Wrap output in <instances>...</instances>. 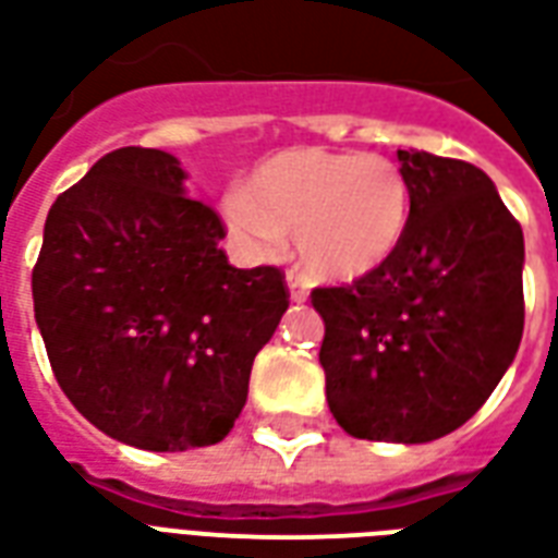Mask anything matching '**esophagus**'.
I'll use <instances>...</instances> for the list:
<instances>
[{"label": "esophagus", "mask_w": 558, "mask_h": 558, "mask_svg": "<svg viewBox=\"0 0 558 558\" xmlns=\"http://www.w3.org/2000/svg\"><path fill=\"white\" fill-rule=\"evenodd\" d=\"M287 290H290L292 301H304L307 299V287L301 283L299 275H287Z\"/></svg>", "instance_id": "esophagus-1"}]
</instances>
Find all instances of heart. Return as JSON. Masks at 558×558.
Listing matches in <instances>:
<instances>
[{"label":"heart","instance_id":"1","mask_svg":"<svg viewBox=\"0 0 558 558\" xmlns=\"http://www.w3.org/2000/svg\"><path fill=\"white\" fill-rule=\"evenodd\" d=\"M225 221L254 257H271L292 233L299 266L313 280L352 283L381 271L402 247L411 185L402 168L357 150L290 147L230 189Z\"/></svg>","mask_w":558,"mask_h":558}]
</instances>
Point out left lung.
<instances>
[{
	"label": "left lung",
	"instance_id": "left-lung-1",
	"mask_svg": "<svg viewBox=\"0 0 558 558\" xmlns=\"http://www.w3.org/2000/svg\"><path fill=\"white\" fill-rule=\"evenodd\" d=\"M411 221L396 257L313 290L333 420L352 437L428 444L464 426L523 337V230L470 162L399 150Z\"/></svg>",
	"mask_w": 558,
	"mask_h": 558
}]
</instances>
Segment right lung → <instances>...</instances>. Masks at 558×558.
Returning a JSON list of instances; mask_svg holds the SVG:
<instances>
[{"label":"right lung","mask_w":558,"mask_h":558,"mask_svg":"<svg viewBox=\"0 0 558 558\" xmlns=\"http://www.w3.org/2000/svg\"><path fill=\"white\" fill-rule=\"evenodd\" d=\"M180 159L121 147L52 204L32 271L52 373L102 435L150 452L213 447L247 402L287 313L275 266L233 268Z\"/></svg>","instance_id":"1"}]
</instances>
